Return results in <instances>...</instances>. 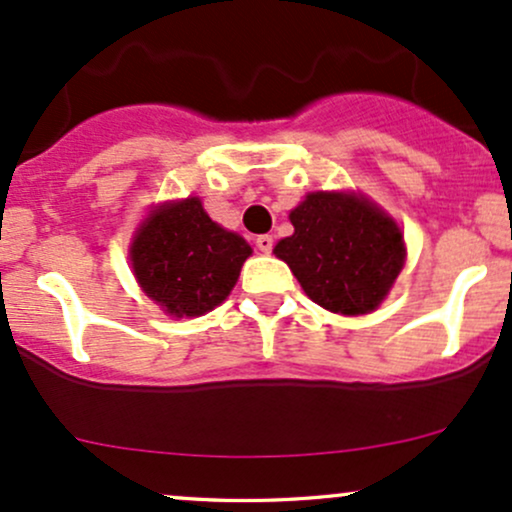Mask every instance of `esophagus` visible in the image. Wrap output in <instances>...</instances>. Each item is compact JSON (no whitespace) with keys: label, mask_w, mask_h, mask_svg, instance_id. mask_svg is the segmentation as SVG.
<instances>
[{"label":"esophagus","mask_w":512,"mask_h":512,"mask_svg":"<svg viewBox=\"0 0 512 512\" xmlns=\"http://www.w3.org/2000/svg\"><path fill=\"white\" fill-rule=\"evenodd\" d=\"M257 248H260L264 255H269V252H272V248H274V238L272 236H267V233H262V236H257Z\"/></svg>","instance_id":"obj_1"}]
</instances>
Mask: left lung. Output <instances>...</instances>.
<instances>
[{"label":"left lung","instance_id":"left-lung-1","mask_svg":"<svg viewBox=\"0 0 512 512\" xmlns=\"http://www.w3.org/2000/svg\"><path fill=\"white\" fill-rule=\"evenodd\" d=\"M289 219L293 236L279 240L274 255L303 291L332 313L378 308L407 255L397 223L368 199L342 192H313Z\"/></svg>","mask_w":512,"mask_h":512}]
</instances>
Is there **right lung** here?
I'll return each mask as SVG.
<instances>
[{
    "label": "right lung",
    "instance_id": "right-lung-1",
    "mask_svg": "<svg viewBox=\"0 0 512 512\" xmlns=\"http://www.w3.org/2000/svg\"><path fill=\"white\" fill-rule=\"evenodd\" d=\"M250 255V245L211 221L197 197L156 209L129 250L146 296L175 317L204 315L226 301Z\"/></svg>",
    "mask_w": 512,
    "mask_h": 512
}]
</instances>
